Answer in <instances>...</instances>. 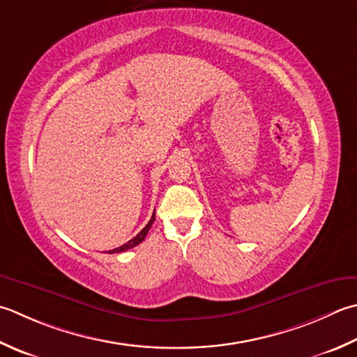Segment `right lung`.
Here are the masks:
<instances>
[{
  "label": "right lung",
  "instance_id": "right-lung-1",
  "mask_svg": "<svg viewBox=\"0 0 357 357\" xmlns=\"http://www.w3.org/2000/svg\"><path fill=\"white\" fill-rule=\"evenodd\" d=\"M153 222H155V213H153L151 220L149 221V225H146V226L141 230V232H139V234L135 236V238H131L130 241H127L125 244H122V246H119V248H116V249H113V250H109V254H119V252H123V250H128V249H131V248L137 246L139 243H142V241L145 240L146 234H149V230H150V227H151Z\"/></svg>",
  "mask_w": 357,
  "mask_h": 357
}]
</instances>
